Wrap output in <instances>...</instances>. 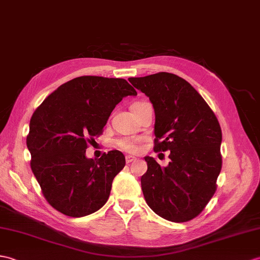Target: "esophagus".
Segmentation results:
<instances>
[{
  "label": "esophagus",
  "instance_id": "esophagus-1",
  "mask_svg": "<svg viewBox=\"0 0 260 260\" xmlns=\"http://www.w3.org/2000/svg\"><path fill=\"white\" fill-rule=\"evenodd\" d=\"M134 160H136V157H134V156H126V162H132Z\"/></svg>",
  "mask_w": 260,
  "mask_h": 260
}]
</instances>
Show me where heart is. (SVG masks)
Returning <instances> with one entry per match:
<instances>
[{
  "label": "heart",
  "instance_id": "1",
  "mask_svg": "<svg viewBox=\"0 0 260 260\" xmlns=\"http://www.w3.org/2000/svg\"><path fill=\"white\" fill-rule=\"evenodd\" d=\"M137 143L138 141L136 138H131V137H125V138H120V140L116 141V146L124 150V152L127 153H133L137 149Z\"/></svg>",
  "mask_w": 260,
  "mask_h": 260
}]
</instances>
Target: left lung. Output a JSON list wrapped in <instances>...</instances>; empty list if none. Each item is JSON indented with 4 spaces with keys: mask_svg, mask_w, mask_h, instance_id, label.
Wrapping results in <instances>:
<instances>
[{
    "mask_svg": "<svg viewBox=\"0 0 260 260\" xmlns=\"http://www.w3.org/2000/svg\"><path fill=\"white\" fill-rule=\"evenodd\" d=\"M128 81L153 103L154 150H171V161L164 168L153 157H145L147 172L141 178L145 201L161 218L191 220L217 188L222 162L218 119L201 94L177 75L159 72Z\"/></svg>",
    "mask_w": 260,
    "mask_h": 260,
    "instance_id": "1",
    "label": "left lung"
}]
</instances>
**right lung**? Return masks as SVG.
Instances as JSON below:
<instances>
[{
	"label": "right lung",
	"instance_id": "add662e5",
	"mask_svg": "<svg viewBox=\"0 0 260 260\" xmlns=\"http://www.w3.org/2000/svg\"><path fill=\"white\" fill-rule=\"evenodd\" d=\"M128 95L137 93L124 78L80 76L62 84L33 113L26 137L31 168L47 203L59 213L83 217L107 202L125 156L114 149L95 160L85 152Z\"/></svg>",
	"mask_w": 260,
	"mask_h": 260
}]
</instances>
